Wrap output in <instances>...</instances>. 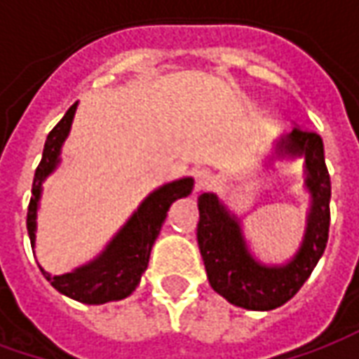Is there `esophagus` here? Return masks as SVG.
<instances>
[{"label": "esophagus", "mask_w": 359, "mask_h": 359, "mask_svg": "<svg viewBox=\"0 0 359 359\" xmlns=\"http://www.w3.org/2000/svg\"><path fill=\"white\" fill-rule=\"evenodd\" d=\"M215 184V177L213 172L208 171V169H198L194 171V192H202V190H208Z\"/></svg>", "instance_id": "34e87169"}]
</instances>
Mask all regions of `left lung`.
Listing matches in <instances>:
<instances>
[{"label":"left lung","instance_id":"obj_1","mask_svg":"<svg viewBox=\"0 0 359 359\" xmlns=\"http://www.w3.org/2000/svg\"><path fill=\"white\" fill-rule=\"evenodd\" d=\"M304 159V187L309 210L300 248L285 264H264L248 246L242 221L213 192L198 198V246L211 288L226 302L252 311H269L298 292L321 259L331 223V177L325 165L321 136L294 128L275 142L273 161Z\"/></svg>","mask_w":359,"mask_h":359}]
</instances>
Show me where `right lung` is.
Returning <instances> with one entry per match:
<instances>
[{"mask_svg": "<svg viewBox=\"0 0 359 359\" xmlns=\"http://www.w3.org/2000/svg\"><path fill=\"white\" fill-rule=\"evenodd\" d=\"M76 105L79 102L69 107L65 117L48 134L42 161L36 169L32 198L28 203L27 215V229L32 246H36V229H38L36 219L40 210L43 182L61 163V149L71 133ZM192 188H194L192 177H182L156 188L142 200L136 211L126 219L125 225L118 229L115 236L105 244V248L94 259L63 275H51L40 265L42 275L50 280L57 292L82 304H105L130 296L136 290V286L140 285L144 271L148 269L149 254L154 248V242L159 236L171 203L177 202L179 198H187L192 192Z\"/></svg>", "mask_w": 359, "mask_h": 359, "instance_id": "1", "label": "right lung"}]
</instances>
